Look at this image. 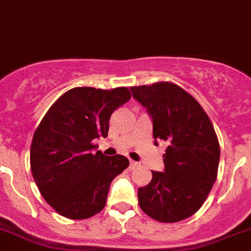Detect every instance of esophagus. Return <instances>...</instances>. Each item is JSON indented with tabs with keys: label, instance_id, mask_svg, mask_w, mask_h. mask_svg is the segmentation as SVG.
Returning a JSON list of instances; mask_svg holds the SVG:
<instances>
[{
	"label": "esophagus",
	"instance_id": "esophagus-1",
	"mask_svg": "<svg viewBox=\"0 0 251 251\" xmlns=\"http://www.w3.org/2000/svg\"><path fill=\"white\" fill-rule=\"evenodd\" d=\"M129 163H130V169H133L134 166H136V165H137L136 161H134V160H130V161H129Z\"/></svg>",
	"mask_w": 251,
	"mask_h": 251
}]
</instances>
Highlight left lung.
<instances>
[{
	"mask_svg": "<svg viewBox=\"0 0 251 251\" xmlns=\"http://www.w3.org/2000/svg\"><path fill=\"white\" fill-rule=\"evenodd\" d=\"M130 90L152 118L154 145L169 142L164 172L152 171V180L137 190L140 207L161 223L187 219L200 209L217 179L220 147L211 120L194 97L172 82Z\"/></svg>",
	"mask_w": 251,
	"mask_h": 251,
	"instance_id": "1",
	"label": "left lung"
}]
</instances>
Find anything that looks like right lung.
<instances>
[{"instance_id":"1","label":"right lung","mask_w":251,"mask_h":251,"mask_svg":"<svg viewBox=\"0 0 251 251\" xmlns=\"http://www.w3.org/2000/svg\"><path fill=\"white\" fill-rule=\"evenodd\" d=\"M131 98L126 87H75L52 104L31 144V171L45 201L68 219H87L105 207L112 179L128 168L93 140L106 137L112 112Z\"/></svg>"}]
</instances>
